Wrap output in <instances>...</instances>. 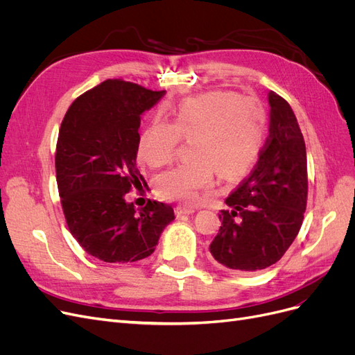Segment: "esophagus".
Wrapping results in <instances>:
<instances>
[{"label":"esophagus","mask_w":355,"mask_h":355,"mask_svg":"<svg viewBox=\"0 0 355 355\" xmlns=\"http://www.w3.org/2000/svg\"><path fill=\"white\" fill-rule=\"evenodd\" d=\"M175 211H176V214H178V216H182V214H191V213H194V211H196V209H194V207H185V206H178Z\"/></svg>","instance_id":"1"}]
</instances>
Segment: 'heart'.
I'll return each instance as SVG.
<instances>
[{
	"label": "heart",
	"instance_id": "b5f03b06",
	"mask_svg": "<svg viewBox=\"0 0 355 355\" xmlns=\"http://www.w3.org/2000/svg\"><path fill=\"white\" fill-rule=\"evenodd\" d=\"M265 112L254 98L231 92H209L179 105L173 123L154 120L139 139L137 155L149 167L175 157L180 137L192 139L187 163L164 171L155 180L161 197L192 206L214 182L216 168L225 178L247 170L259 153Z\"/></svg>",
	"mask_w": 355,
	"mask_h": 355
}]
</instances>
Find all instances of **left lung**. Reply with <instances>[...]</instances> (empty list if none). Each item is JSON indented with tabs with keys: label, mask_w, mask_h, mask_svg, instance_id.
I'll list each match as a JSON object with an SVG mask.
<instances>
[{
	"label": "left lung",
	"mask_w": 355,
	"mask_h": 355,
	"mask_svg": "<svg viewBox=\"0 0 355 355\" xmlns=\"http://www.w3.org/2000/svg\"><path fill=\"white\" fill-rule=\"evenodd\" d=\"M270 136L249 178L225 200L210 253L234 271L265 270L283 257L302 227L308 197L306 149L293 110L275 92Z\"/></svg>",
	"instance_id": "1"
}]
</instances>
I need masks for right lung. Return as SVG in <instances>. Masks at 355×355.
Wrapping results in <instances>:
<instances>
[{"label": "right lung", "mask_w": 355, "mask_h": 355, "mask_svg": "<svg viewBox=\"0 0 355 355\" xmlns=\"http://www.w3.org/2000/svg\"><path fill=\"white\" fill-rule=\"evenodd\" d=\"M123 80H106L75 99L60 124L56 180L72 237L103 262H136L155 250L175 219L171 206L125 196L146 182L136 166L141 115L163 98Z\"/></svg>", "instance_id": "add662e5"}]
</instances>
